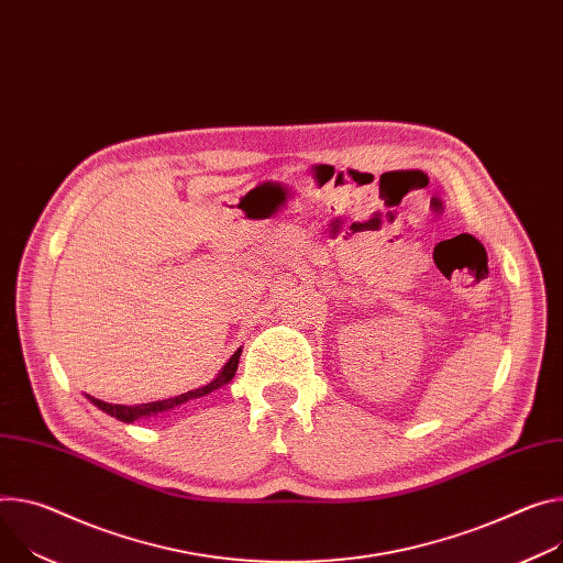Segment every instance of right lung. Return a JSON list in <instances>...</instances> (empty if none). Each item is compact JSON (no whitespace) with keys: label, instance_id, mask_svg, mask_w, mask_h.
Returning <instances> with one entry per match:
<instances>
[{"label":"right lung","instance_id":"1","mask_svg":"<svg viewBox=\"0 0 563 563\" xmlns=\"http://www.w3.org/2000/svg\"><path fill=\"white\" fill-rule=\"evenodd\" d=\"M240 352H242V347H238V352L231 356V360L227 362V366L220 371V375H218L213 382H209L207 386H201V388L181 393V395H177V397H168V399H159V401H147V404H130V406H125V404H108V401H103V399H96V397H89V395H87V397L91 399V404H96V406L100 408V411H106L108 416H112V418H117V420L130 424V422H134V420H139V418H150V416H157V413L170 411V408H175V406H179V404H184V401H188V399H197V397H203V395H209V393L222 388L224 384H229V382L233 379V375H235V371H238Z\"/></svg>","mask_w":563,"mask_h":563}]
</instances>
